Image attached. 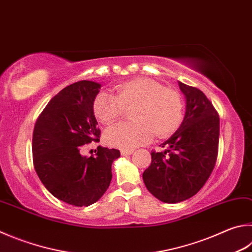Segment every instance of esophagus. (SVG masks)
Instances as JSON below:
<instances>
[{
    "instance_id": "esophagus-1",
    "label": "esophagus",
    "mask_w": 252,
    "mask_h": 252,
    "mask_svg": "<svg viewBox=\"0 0 252 252\" xmlns=\"http://www.w3.org/2000/svg\"><path fill=\"white\" fill-rule=\"evenodd\" d=\"M133 152V150H121V155H131Z\"/></svg>"
}]
</instances>
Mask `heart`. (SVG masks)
<instances>
[{"label":"heart","mask_w":252,"mask_h":252,"mask_svg":"<svg viewBox=\"0 0 252 252\" xmlns=\"http://www.w3.org/2000/svg\"><path fill=\"white\" fill-rule=\"evenodd\" d=\"M133 122H119L108 127L104 140L114 148L129 150L154 138H165L180 126L183 100L180 94L165 89L152 79L135 78L117 87V94L100 93L94 101V112L99 121L110 125L133 108Z\"/></svg>","instance_id":"1"}]
</instances>
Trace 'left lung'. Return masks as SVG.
Segmentation results:
<instances>
[{
	"label": "left lung",
	"instance_id": "8db88e82",
	"mask_svg": "<svg viewBox=\"0 0 252 252\" xmlns=\"http://www.w3.org/2000/svg\"><path fill=\"white\" fill-rule=\"evenodd\" d=\"M186 101L185 117L164 152H151L152 162L143 173L146 189L164 203L183 202L205 185L216 164L219 117L212 102L195 87L178 81Z\"/></svg>",
	"mask_w": 252,
	"mask_h": 252
}]
</instances>
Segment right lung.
<instances>
[{"instance_id":"right-lung-1","label":"right lung","mask_w":252,"mask_h":252,"mask_svg":"<svg viewBox=\"0 0 252 252\" xmlns=\"http://www.w3.org/2000/svg\"><path fill=\"white\" fill-rule=\"evenodd\" d=\"M99 82L80 80L59 91L35 123L33 162L46 189L69 205L89 206L110 185L113 161L120 151L98 146L95 157H84L82 145L99 142L94 113Z\"/></svg>"}]
</instances>
